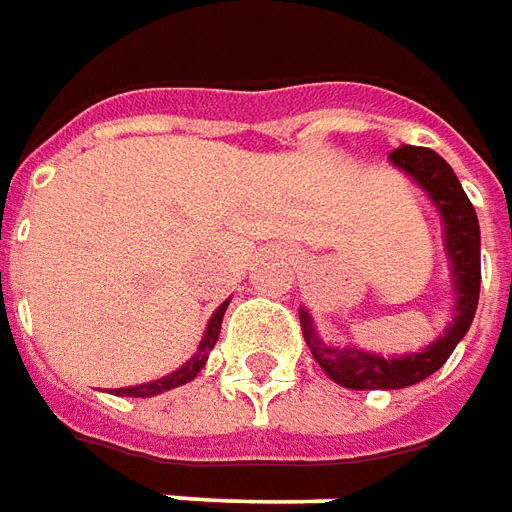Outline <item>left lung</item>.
<instances>
[{
    "label": "left lung",
    "mask_w": 512,
    "mask_h": 512,
    "mask_svg": "<svg viewBox=\"0 0 512 512\" xmlns=\"http://www.w3.org/2000/svg\"><path fill=\"white\" fill-rule=\"evenodd\" d=\"M391 162L415 179L437 206L442 225H445V255L450 260V279H453V323L445 328L437 342L410 352L401 358H382L377 352H363L355 347H331L314 331L312 317L301 309V328H304L306 347L312 350L314 361L320 363L333 382L350 391H396L415 382L426 380L448 361L450 352L464 339L472 325L480 295V225L478 214L469 203L467 192L458 184L456 173L437 151L423 146H399L391 151Z\"/></svg>",
    "instance_id": "8db88e82"
}]
</instances>
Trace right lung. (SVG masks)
I'll use <instances>...</instances> for the list:
<instances>
[{
    "label": "right lung",
    "instance_id": "right-lung-1",
    "mask_svg": "<svg viewBox=\"0 0 512 512\" xmlns=\"http://www.w3.org/2000/svg\"><path fill=\"white\" fill-rule=\"evenodd\" d=\"M227 304H230V301H225V304L219 306L217 312L211 314V320H208L206 325V333H203V339H200L198 352H195V355H192L181 369H176V372L168 374V377H162V380L143 382V385H132V388H116L113 393H116V396H132V399H149V396H157V393H165L170 391V388H179V385H184V382L195 380L200 369L206 366L208 352L214 350V344H217L219 328H222V317H225Z\"/></svg>",
    "mask_w": 512,
    "mask_h": 512
}]
</instances>
